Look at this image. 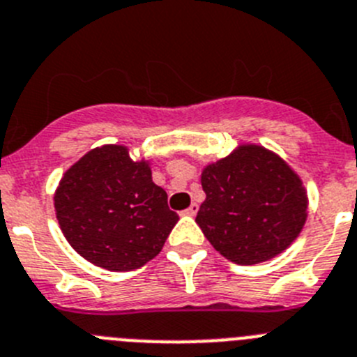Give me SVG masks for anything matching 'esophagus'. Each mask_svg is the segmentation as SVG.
Listing matches in <instances>:
<instances>
[{"mask_svg": "<svg viewBox=\"0 0 357 357\" xmlns=\"http://www.w3.org/2000/svg\"><path fill=\"white\" fill-rule=\"evenodd\" d=\"M197 211H199V204H197V202H192L190 206H188L185 211H183V215H190V217H194V215L197 213Z\"/></svg>", "mask_w": 357, "mask_h": 357, "instance_id": "obj_1", "label": "esophagus"}]
</instances>
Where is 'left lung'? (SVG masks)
Listing matches in <instances>:
<instances>
[{"label":"left lung","instance_id":"obj_1","mask_svg":"<svg viewBox=\"0 0 357 357\" xmlns=\"http://www.w3.org/2000/svg\"><path fill=\"white\" fill-rule=\"evenodd\" d=\"M206 199L195 222L226 259L256 265L294 243L307 218L303 179L279 155L240 144L201 174Z\"/></svg>","mask_w":357,"mask_h":357}]
</instances>
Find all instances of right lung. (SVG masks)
Returning a JSON list of instances; mask_svg holds the SVG:
<instances>
[{"label":"right lung","instance_id":"add662e5","mask_svg":"<svg viewBox=\"0 0 357 357\" xmlns=\"http://www.w3.org/2000/svg\"><path fill=\"white\" fill-rule=\"evenodd\" d=\"M54 211L70 247L112 272L140 268L160 255L179 220L147 160L107 144L69 167L54 190Z\"/></svg>","mask_w":357,"mask_h":357}]
</instances>
